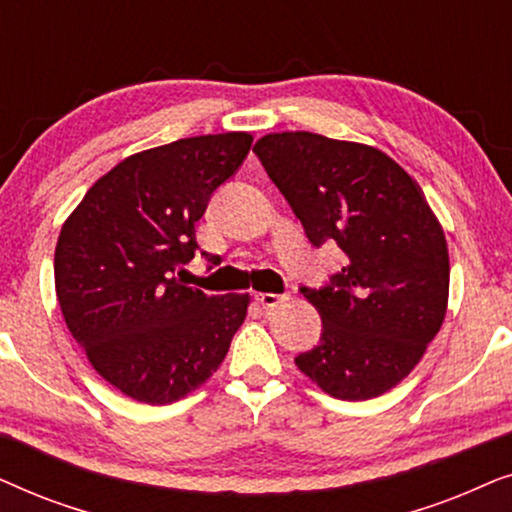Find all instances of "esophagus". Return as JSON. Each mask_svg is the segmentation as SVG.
Instances as JSON below:
<instances>
[{
	"instance_id": "obj_1",
	"label": "esophagus",
	"mask_w": 512,
	"mask_h": 512,
	"mask_svg": "<svg viewBox=\"0 0 512 512\" xmlns=\"http://www.w3.org/2000/svg\"><path fill=\"white\" fill-rule=\"evenodd\" d=\"M289 296L286 293H256V303L263 305V310H275V307H282Z\"/></svg>"
}]
</instances>
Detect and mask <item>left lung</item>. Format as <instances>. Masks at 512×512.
Masks as SVG:
<instances>
[{
    "mask_svg": "<svg viewBox=\"0 0 512 512\" xmlns=\"http://www.w3.org/2000/svg\"><path fill=\"white\" fill-rule=\"evenodd\" d=\"M254 153L312 247L345 254L324 286H300L324 326L296 366L342 401L394 389L443 326L450 291L445 233L422 188L387 153L314 132L265 135Z\"/></svg>",
    "mask_w": 512,
    "mask_h": 512,
    "instance_id": "left-lung-1",
    "label": "left lung"
}]
</instances>
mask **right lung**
Masks as SVG:
<instances>
[{
    "mask_svg": "<svg viewBox=\"0 0 512 512\" xmlns=\"http://www.w3.org/2000/svg\"><path fill=\"white\" fill-rule=\"evenodd\" d=\"M247 132L188 137L125 158L60 230L55 293L69 333L111 387L139 403L179 401L226 359L247 293L186 286L195 223L251 149Z\"/></svg>",
    "mask_w": 512,
    "mask_h": 512,
    "instance_id": "obj_1",
    "label": "right lung"
}]
</instances>
